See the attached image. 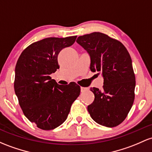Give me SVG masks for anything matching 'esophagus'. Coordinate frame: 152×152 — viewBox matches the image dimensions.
I'll return each instance as SVG.
<instances>
[{
	"mask_svg": "<svg viewBox=\"0 0 152 152\" xmlns=\"http://www.w3.org/2000/svg\"><path fill=\"white\" fill-rule=\"evenodd\" d=\"M86 90H87V88H86V87H82V86H81V91H82V92H84V91H86Z\"/></svg>",
	"mask_w": 152,
	"mask_h": 152,
	"instance_id": "obj_1",
	"label": "esophagus"
}]
</instances>
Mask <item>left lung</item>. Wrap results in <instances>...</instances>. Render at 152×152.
Returning a JSON list of instances; mask_svg holds the SVG:
<instances>
[{"instance_id":"8db88e82","label":"left lung","mask_w":152,"mask_h":152,"mask_svg":"<svg viewBox=\"0 0 152 152\" xmlns=\"http://www.w3.org/2000/svg\"><path fill=\"white\" fill-rule=\"evenodd\" d=\"M76 42L89 53L90 70L104 78L102 89L91 88L94 100L88 112L98 124L115 127L126 119L134 102L136 77L129 53L121 42L101 32L80 36Z\"/></svg>"}]
</instances>
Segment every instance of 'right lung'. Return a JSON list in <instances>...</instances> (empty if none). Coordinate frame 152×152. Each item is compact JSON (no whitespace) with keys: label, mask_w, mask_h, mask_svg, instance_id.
Segmentation results:
<instances>
[{"label":"right lung","mask_w":152,"mask_h":152,"mask_svg":"<svg viewBox=\"0 0 152 152\" xmlns=\"http://www.w3.org/2000/svg\"><path fill=\"white\" fill-rule=\"evenodd\" d=\"M76 37L35 42L25 48L16 63L14 90L19 105L30 122L40 129L49 131L61 126L80 94V86L75 82L63 86L50 76L60 68V52L72 45Z\"/></svg>","instance_id":"right-lung-1"}]
</instances>
